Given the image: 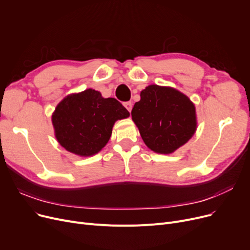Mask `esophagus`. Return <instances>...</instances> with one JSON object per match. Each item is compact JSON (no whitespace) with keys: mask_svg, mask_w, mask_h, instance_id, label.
Masks as SVG:
<instances>
[{"mask_svg":"<svg viewBox=\"0 0 250 250\" xmlns=\"http://www.w3.org/2000/svg\"><path fill=\"white\" fill-rule=\"evenodd\" d=\"M124 105H125V107L128 111L132 110V108H133V104H132V102H130V101L125 102V103H124Z\"/></svg>","mask_w":250,"mask_h":250,"instance_id":"1","label":"esophagus"}]
</instances>
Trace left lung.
Wrapping results in <instances>:
<instances>
[{
  "instance_id": "1",
  "label": "left lung",
  "mask_w": 250,
  "mask_h": 250,
  "mask_svg": "<svg viewBox=\"0 0 250 250\" xmlns=\"http://www.w3.org/2000/svg\"><path fill=\"white\" fill-rule=\"evenodd\" d=\"M132 117L147 147L160 154L172 153L185 145L196 127L195 108L188 97L158 85L141 92Z\"/></svg>"
}]
</instances>
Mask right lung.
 <instances>
[{
  "label": "right lung",
  "instance_id": "add662e5",
  "mask_svg": "<svg viewBox=\"0 0 250 250\" xmlns=\"http://www.w3.org/2000/svg\"><path fill=\"white\" fill-rule=\"evenodd\" d=\"M129 115L115 98H103L98 91L87 89L65 97L52 114V125L61 145L80 156L98 153L110 139L117 120Z\"/></svg>",
  "mask_w": 250,
  "mask_h": 250
}]
</instances>
